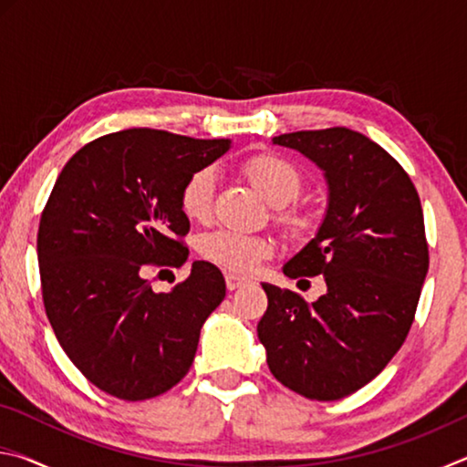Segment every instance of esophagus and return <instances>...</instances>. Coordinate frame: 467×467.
Segmentation results:
<instances>
[{"label":"esophagus","instance_id":"1","mask_svg":"<svg viewBox=\"0 0 467 467\" xmlns=\"http://www.w3.org/2000/svg\"><path fill=\"white\" fill-rule=\"evenodd\" d=\"M224 278H226V288L228 290H236V288H241L249 282L247 278H243V275H236V274H231V272H228Z\"/></svg>","mask_w":467,"mask_h":467}]
</instances>
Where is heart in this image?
Returning <instances> with one entry per match:
<instances>
[{"label":"heart","mask_w":467,"mask_h":467,"mask_svg":"<svg viewBox=\"0 0 467 467\" xmlns=\"http://www.w3.org/2000/svg\"><path fill=\"white\" fill-rule=\"evenodd\" d=\"M244 177L251 185L264 193L267 202L275 205L295 200L300 189V172L286 158L272 152L253 154L243 162ZM216 172L203 167L189 175L181 189V210L189 220L202 223L210 216L212 200H214ZM200 251L208 262L216 264L233 274H249L272 255L274 244L262 234H249L241 231H214L202 236Z\"/></svg>","instance_id":"obj_1"}]
</instances>
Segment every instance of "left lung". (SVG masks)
Masks as SVG:
<instances>
[{"label":"left lung","mask_w":467,"mask_h":467,"mask_svg":"<svg viewBox=\"0 0 467 467\" xmlns=\"http://www.w3.org/2000/svg\"><path fill=\"white\" fill-rule=\"evenodd\" d=\"M272 144L296 150L326 177V216L282 272L323 275L327 290L309 305L264 282L257 337L282 385L342 400L381 373L412 327L429 272L420 197L398 161L358 131H292Z\"/></svg>","instance_id":"1"}]
</instances>
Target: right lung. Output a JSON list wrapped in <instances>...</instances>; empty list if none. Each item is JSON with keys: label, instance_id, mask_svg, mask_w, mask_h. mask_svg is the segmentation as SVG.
I'll return each mask as SVG.
<instances>
[{"label": "right lung", "instance_id": "right-lung-1", "mask_svg": "<svg viewBox=\"0 0 467 467\" xmlns=\"http://www.w3.org/2000/svg\"><path fill=\"white\" fill-rule=\"evenodd\" d=\"M228 148L231 140L125 130L78 150L55 181L36 239L45 311L63 352L109 395L140 401L177 385L226 296L208 262H193L169 292H154L146 270L187 262L181 189Z\"/></svg>", "mask_w": 467, "mask_h": 467}]
</instances>
